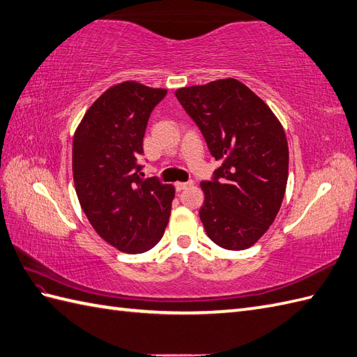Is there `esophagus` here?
<instances>
[{
    "mask_svg": "<svg viewBox=\"0 0 357 357\" xmlns=\"http://www.w3.org/2000/svg\"><path fill=\"white\" fill-rule=\"evenodd\" d=\"M192 184H193L192 181H188V182H176L175 188H176V192H181V190H185L187 187H190Z\"/></svg>",
    "mask_w": 357,
    "mask_h": 357,
    "instance_id": "esophagus-1",
    "label": "esophagus"
}]
</instances>
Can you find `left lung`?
Listing matches in <instances>:
<instances>
[{
  "instance_id": "left-lung-1",
  "label": "left lung",
  "mask_w": 357,
  "mask_h": 357,
  "mask_svg": "<svg viewBox=\"0 0 357 357\" xmlns=\"http://www.w3.org/2000/svg\"><path fill=\"white\" fill-rule=\"evenodd\" d=\"M222 165L201 182L199 216L214 243L229 251L252 246L283 202L289 149L284 129L259 96L236 79L179 88L175 93Z\"/></svg>"
}]
</instances>
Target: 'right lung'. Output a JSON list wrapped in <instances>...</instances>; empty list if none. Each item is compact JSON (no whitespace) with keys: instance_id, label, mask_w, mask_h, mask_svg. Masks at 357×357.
<instances>
[{"instance_id":"right-lung-1","label":"right lung","mask_w":357,"mask_h":357,"mask_svg":"<svg viewBox=\"0 0 357 357\" xmlns=\"http://www.w3.org/2000/svg\"><path fill=\"white\" fill-rule=\"evenodd\" d=\"M165 94L138 82L115 85L91 105L73 139L82 210L98 236L128 254L160 242L175 197L173 185L138 175L149 117Z\"/></svg>"}]
</instances>
